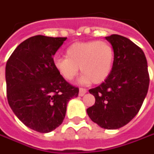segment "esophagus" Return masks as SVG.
Instances as JSON below:
<instances>
[{"instance_id":"1","label":"esophagus","mask_w":154,"mask_h":154,"mask_svg":"<svg viewBox=\"0 0 154 154\" xmlns=\"http://www.w3.org/2000/svg\"><path fill=\"white\" fill-rule=\"evenodd\" d=\"M87 92V91L86 89H85V88H79V95L80 97H83L85 94Z\"/></svg>"}]
</instances>
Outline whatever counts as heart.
<instances>
[{
  "instance_id": "b5f03b06",
  "label": "heart",
  "mask_w": 154,
  "mask_h": 154,
  "mask_svg": "<svg viewBox=\"0 0 154 154\" xmlns=\"http://www.w3.org/2000/svg\"><path fill=\"white\" fill-rule=\"evenodd\" d=\"M114 61V49L106 41L76 42L68 47L66 57H56L54 67L67 81H72L80 71L81 82L99 84L110 75Z\"/></svg>"
}]
</instances>
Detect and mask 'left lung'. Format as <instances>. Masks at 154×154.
Masks as SVG:
<instances>
[{
  "mask_svg": "<svg viewBox=\"0 0 154 154\" xmlns=\"http://www.w3.org/2000/svg\"><path fill=\"white\" fill-rule=\"evenodd\" d=\"M114 49L112 71L102 84L89 90L96 102L86 109L94 123L108 130L123 127L142 107L149 86L147 63L143 51L126 37L107 36Z\"/></svg>",
  "mask_w": 154,
  "mask_h": 154,
  "instance_id": "1",
  "label": "left lung"
}]
</instances>
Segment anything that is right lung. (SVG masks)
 I'll return each mask as SVG.
<instances>
[{
    "label": "right lung",
    "instance_id": "1",
    "mask_svg": "<svg viewBox=\"0 0 154 154\" xmlns=\"http://www.w3.org/2000/svg\"><path fill=\"white\" fill-rule=\"evenodd\" d=\"M67 37L32 36L23 41L6 65L7 97L13 113L26 126L50 132L63 123L67 103L79 88L54 67L53 56Z\"/></svg>",
    "mask_w": 154,
    "mask_h": 154
}]
</instances>
